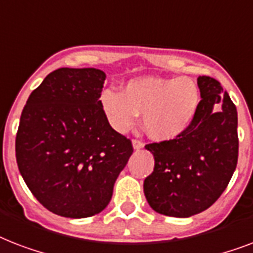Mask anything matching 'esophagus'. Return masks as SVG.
I'll list each match as a JSON object with an SVG mask.
<instances>
[{
	"label": "esophagus",
	"mask_w": 253,
	"mask_h": 253,
	"mask_svg": "<svg viewBox=\"0 0 253 253\" xmlns=\"http://www.w3.org/2000/svg\"><path fill=\"white\" fill-rule=\"evenodd\" d=\"M132 147H134V150H140L144 147V143L142 140H138V139H134L132 140Z\"/></svg>",
	"instance_id": "esophagus-1"
}]
</instances>
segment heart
I'll use <instances>...</instances> for the list:
<instances>
[{
    "label": "heart",
    "mask_w": 253,
    "mask_h": 253,
    "mask_svg": "<svg viewBox=\"0 0 253 253\" xmlns=\"http://www.w3.org/2000/svg\"><path fill=\"white\" fill-rule=\"evenodd\" d=\"M101 105L117 131L130 130L143 114V125L151 138L170 140L186 131L194 119L200 89L188 77H138L128 81L122 93L103 91Z\"/></svg>",
    "instance_id": "heart-1"
}]
</instances>
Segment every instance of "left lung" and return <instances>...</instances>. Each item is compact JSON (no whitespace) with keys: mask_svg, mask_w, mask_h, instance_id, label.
<instances>
[{"mask_svg":"<svg viewBox=\"0 0 253 253\" xmlns=\"http://www.w3.org/2000/svg\"><path fill=\"white\" fill-rule=\"evenodd\" d=\"M197 84L201 101L186 131L146 146L155 168L144 180V196L163 215L188 218L210 208L227 188L238 163L235 105L215 79L200 76Z\"/></svg>","mask_w":253,"mask_h":253,"instance_id":"left-lung-1","label":"left lung"}]
</instances>
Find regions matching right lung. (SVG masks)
Returning a JSON list of instances; mask_svg holds the SVG:
<instances>
[{"label": "right lung", "instance_id": "obj_1", "mask_svg": "<svg viewBox=\"0 0 253 253\" xmlns=\"http://www.w3.org/2000/svg\"><path fill=\"white\" fill-rule=\"evenodd\" d=\"M105 79L95 68H59L22 111L18 169L34 197L57 215L87 218L102 211L134 151L103 111Z\"/></svg>", "mask_w": 253, "mask_h": 253}]
</instances>
